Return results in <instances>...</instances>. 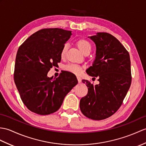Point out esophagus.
Wrapping results in <instances>:
<instances>
[{
    "instance_id": "1",
    "label": "esophagus",
    "mask_w": 146,
    "mask_h": 146,
    "mask_svg": "<svg viewBox=\"0 0 146 146\" xmlns=\"http://www.w3.org/2000/svg\"><path fill=\"white\" fill-rule=\"evenodd\" d=\"M77 79H78V83H81V78L80 76H77Z\"/></svg>"
}]
</instances>
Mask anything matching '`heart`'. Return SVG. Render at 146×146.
Returning a JSON list of instances; mask_svg holds the SVG:
<instances>
[{"instance_id":"obj_1","label":"heart","mask_w":146,"mask_h":146,"mask_svg":"<svg viewBox=\"0 0 146 146\" xmlns=\"http://www.w3.org/2000/svg\"><path fill=\"white\" fill-rule=\"evenodd\" d=\"M76 45H77L78 48H79V50L83 53H85L86 52H90V51L91 50V43L85 39H83V38L79 39L76 42ZM67 50H68V44L66 43L63 46L62 51H61V56L62 58H63L65 56ZM65 69L71 73H73L76 74H79L81 73V72H82L83 68L79 65H74V64H70V65H68L65 66Z\"/></svg>"}]
</instances>
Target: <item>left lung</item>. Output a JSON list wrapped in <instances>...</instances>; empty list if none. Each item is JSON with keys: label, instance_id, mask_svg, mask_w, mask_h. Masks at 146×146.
Segmentation results:
<instances>
[{"label": "left lung", "instance_id": "left-lung-1", "mask_svg": "<svg viewBox=\"0 0 146 146\" xmlns=\"http://www.w3.org/2000/svg\"><path fill=\"white\" fill-rule=\"evenodd\" d=\"M96 45V56L86 70L88 75L98 77L100 83L93 85L83 80L88 94L82 98L80 108L82 113L93 120L106 119L121 106L131 84L129 54L114 36L98 32L88 36Z\"/></svg>", "mask_w": 146, "mask_h": 146}]
</instances>
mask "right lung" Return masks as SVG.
<instances>
[{"mask_svg": "<svg viewBox=\"0 0 146 146\" xmlns=\"http://www.w3.org/2000/svg\"><path fill=\"white\" fill-rule=\"evenodd\" d=\"M71 35L68 30L44 29L29 36L19 48L14 81L23 104L33 113H55L78 83L76 76L70 72L54 79L47 76L51 68L60 62L61 51Z\"/></svg>", "mask_w": 146, "mask_h": 146, "instance_id": "1", "label": "right lung"}]
</instances>
